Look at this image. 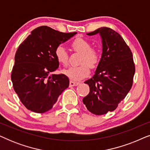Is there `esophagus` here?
<instances>
[{
  "label": "esophagus",
  "instance_id": "34e87169",
  "mask_svg": "<svg viewBox=\"0 0 150 150\" xmlns=\"http://www.w3.org/2000/svg\"><path fill=\"white\" fill-rule=\"evenodd\" d=\"M79 84V82H76V81H70L69 82V86L70 87H74V86H76Z\"/></svg>",
  "mask_w": 150,
  "mask_h": 150
}]
</instances>
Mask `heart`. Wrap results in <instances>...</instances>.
<instances>
[{
  "label": "heart",
  "instance_id": "1",
  "mask_svg": "<svg viewBox=\"0 0 150 150\" xmlns=\"http://www.w3.org/2000/svg\"><path fill=\"white\" fill-rule=\"evenodd\" d=\"M71 46L76 52L81 53L80 61L81 65L77 67H70L63 70V73L67 76L74 81L83 79L89 75L90 67L94 68L100 61V53L97 49L91 48V44L87 40L81 38L75 39L71 43ZM55 57L58 62L63 65H67L68 55L65 48L63 46H58L54 51Z\"/></svg>",
  "mask_w": 150,
  "mask_h": 150
}]
</instances>
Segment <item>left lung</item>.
Here are the masks:
<instances>
[{"label": "left lung", "mask_w": 150, "mask_h": 150, "mask_svg": "<svg viewBox=\"0 0 150 150\" xmlns=\"http://www.w3.org/2000/svg\"><path fill=\"white\" fill-rule=\"evenodd\" d=\"M98 33L102 38V57L95 74L85 82L90 91L83 102L89 111L101 115L116 109L130 91L135 67L132 53L118 33L101 27L87 35Z\"/></svg>", "instance_id": "obj_1"}]
</instances>
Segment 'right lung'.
I'll return each mask as SVG.
<instances>
[{"instance_id":"right-lung-1","label":"right lung","mask_w":150,"mask_h":150,"mask_svg":"<svg viewBox=\"0 0 150 150\" xmlns=\"http://www.w3.org/2000/svg\"><path fill=\"white\" fill-rule=\"evenodd\" d=\"M76 33L42 26L31 31L18 47L11 78L14 91L27 109L38 113L48 111L69 87L66 76L51 74L59 65L55 49Z\"/></svg>"}]
</instances>
